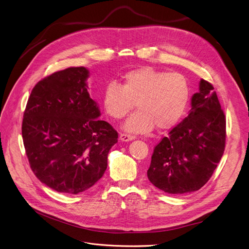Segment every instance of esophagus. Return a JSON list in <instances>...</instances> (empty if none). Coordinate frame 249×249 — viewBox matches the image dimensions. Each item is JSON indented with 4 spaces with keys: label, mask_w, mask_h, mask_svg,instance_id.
I'll return each instance as SVG.
<instances>
[{
    "label": "esophagus",
    "mask_w": 249,
    "mask_h": 249,
    "mask_svg": "<svg viewBox=\"0 0 249 249\" xmlns=\"http://www.w3.org/2000/svg\"><path fill=\"white\" fill-rule=\"evenodd\" d=\"M120 140L123 141V142H128V141H132L135 139V136L134 135H131V134H127V133H121L120 134Z\"/></svg>",
    "instance_id": "esophagus-1"
}]
</instances>
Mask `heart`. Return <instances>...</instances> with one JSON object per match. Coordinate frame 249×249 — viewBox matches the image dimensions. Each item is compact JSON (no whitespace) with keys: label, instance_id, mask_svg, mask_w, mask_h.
<instances>
[{"label":"heart","instance_id":"obj_1","mask_svg":"<svg viewBox=\"0 0 249 249\" xmlns=\"http://www.w3.org/2000/svg\"><path fill=\"white\" fill-rule=\"evenodd\" d=\"M190 99L186 78L176 72L166 73L151 67L128 72L121 85H106L102 105L106 114L121 119L136 106L125 122L124 129L132 133H148L155 126L159 130L174 127L184 116Z\"/></svg>","mask_w":249,"mask_h":249}]
</instances>
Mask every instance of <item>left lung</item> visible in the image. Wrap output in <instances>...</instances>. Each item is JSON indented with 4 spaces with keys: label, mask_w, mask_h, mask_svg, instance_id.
I'll return each mask as SVG.
<instances>
[{
    "label": "left lung",
    "mask_w": 249,
    "mask_h": 249,
    "mask_svg": "<svg viewBox=\"0 0 249 249\" xmlns=\"http://www.w3.org/2000/svg\"><path fill=\"white\" fill-rule=\"evenodd\" d=\"M226 116L214 87L200 81L188 116L155 147L148 178L169 194L199 190L214 173L226 146Z\"/></svg>",
    "instance_id": "left-lung-1"
}]
</instances>
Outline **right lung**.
Segmentation results:
<instances>
[{"label": "right lung", "instance_id": "right-lung-1", "mask_svg": "<svg viewBox=\"0 0 249 249\" xmlns=\"http://www.w3.org/2000/svg\"><path fill=\"white\" fill-rule=\"evenodd\" d=\"M89 70L55 72L33 88L23 113L21 133L29 165L37 178L61 193L78 194L93 186L107 167L117 131L97 119L90 98Z\"/></svg>", "mask_w": 249, "mask_h": 249}]
</instances>
